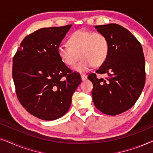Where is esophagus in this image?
Instances as JSON below:
<instances>
[{"instance_id":"34e87169","label":"esophagus","mask_w":153,"mask_h":153,"mask_svg":"<svg viewBox=\"0 0 153 153\" xmlns=\"http://www.w3.org/2000/svg\"><path fill=\"white\" fill-rule=\"evenodd\" d=\"M81 77L82 81H85V79H87V75L85 74H81Z\"/></svg>"}]
</instances>
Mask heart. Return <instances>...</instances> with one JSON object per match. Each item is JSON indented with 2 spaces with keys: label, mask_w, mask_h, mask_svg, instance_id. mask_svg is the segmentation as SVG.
I'll list each match as a JSON object with an SVG mask.
<instances>
[{
  "label": "heart",
  "mask_w": 153,
  "mask_h": 153,
  "mask_svg": "<svg viewBox=\"0 0 153 153\" xmlns=\"http://www.w3.org/2000/svg\"><path fill=\"white\" fill-rule=\"evenodd\" d=\"M68 45L58 47V54L66 65L74 66L82 58L74 69L85 72L92 66H101L108 54V42L106 36L98 32L79 30L68 38Z\"/></svg>",
  "instance_id": "heart-1"
}]
</instances>
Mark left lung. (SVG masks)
I'll return each instance as SVG.
<instances>
[{
	"mask_svg": "<svg viewBox=\"0 0 153 153\" xmlns=\"http://www.w3.org/2000/svg\"><path fill=\"white\" fill-rule=\"evenodd\" d=\"M108 42L106 61L88 79L93 83L95 107L104 114L116 116L132 107L139 99L146 82L145 58L139 40L116 24L95 26ZM97 74H105L106 78Z\"/></svg>",
	"mask_w": 153,
	"mask_h": 153,
	"instance_id": "1",
	"label": "left lung"
}]
</instances>
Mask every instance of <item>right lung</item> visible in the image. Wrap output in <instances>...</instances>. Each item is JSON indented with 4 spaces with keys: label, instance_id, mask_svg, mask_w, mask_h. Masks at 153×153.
<instances>
[{
    "label": "right lung",
    "instance_id": "right-lung-1",
    "mask_svg": "<svg viewBox=\"0 0 153 153\" xmlns=\"http://www.w3.org/2000/svg\"><path fill=\"white\" fill-rule=\"evenodd\" d=\"M72 25L43 28L27 35L13 57L12 78L23 107L39 119L53 120L70 108L81 82L62 61L58 47Z\"/></svg>",
    "mask_w": 153,
    "mask_h": 153
}]
</instances>
